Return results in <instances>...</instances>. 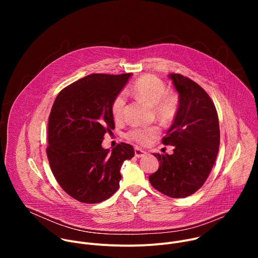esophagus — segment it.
<instances>
[{
  "label": "esophagus",
  "mask_w": 258,
  "mask_h": 258,
  "mask_svg": "<svg viewBox=\"0 0 258 258\" xmlns=\"http://www.w3.org/2000/svg\"><path fill=\"white\" fill-rule=\"evenodd\" d=\"M135 155H136V157L140 158V157L145 156V155H146V152H145L144 150L138 148V147H136V148H135Z\"/></svg>",
  "instance_id": "obj_1"
}]
</instances>
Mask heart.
I'll return each mask as SVG.
<instances>
[{
	"label": "heart",
	"instance_id": "1",
	"mask_svg": "<svg viewBox=\"0 0 258 258\" xmlns=\"http://www.w3.org/2000/svg\"><path fill=\"white\" fill-rule=\"evenodd\" d=\"M130 93L135 98L153 106L156 116L163 122L171 121L177 113V96L172 92H167L164 82L155 76L145 75L141 77L133 84ZM124 105V96L118 94L111 104V114L114 119L122 118ZM159 127L156 125L137 126L128 131L126 138L138 144L147 145L159 135Z\"/></svg>",
	"mask_w": 258,
	"mask_h": 258
}]
</instances>
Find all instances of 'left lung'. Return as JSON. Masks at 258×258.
I'll return each instance as SVG.
<instances>
[{
  "label": "left lung",
  "instance_id": "8db88e82",
  "mask_svg": "<svg viewBox=\"0 0 258 258\" xmlns=\"http://www.w3.org/2000/svg\"><path fill=\"white\" fill-rule=\"evenodd\" d=\"M168 78L178 93V109L162 144L173 146V153L154 154L160 164L149 180L168 197L185 198L203 186L215 162L218 116L210 97L198 84L178 73Z\"/></svg>",
  "mask_w": 258,
  "mask_h": 258
}]
</instances>
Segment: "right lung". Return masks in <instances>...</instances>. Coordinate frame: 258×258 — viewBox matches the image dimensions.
I'll list each match as a JSON object with an SVG mask.
<instances>
[{
	"label": "right lung",
	"mask_w": 258,
	"mask_h": 258,
	"mask_svg": "<svg viewBox=\"0 0 258 258\" xmlns=\"http://www.w3.org/2000/svg\"><path fill=\"white\" fill-rule=\"evenodd\" d=\"M132 73H94L64 88L48 121L47 156L60 187L83 203H100L119 187L120 167L135 155L133 146L102 148L104 135L114 130L113 99Z\"/></svg>",
	"instance_id": "add662e5"
}]
</instances>
